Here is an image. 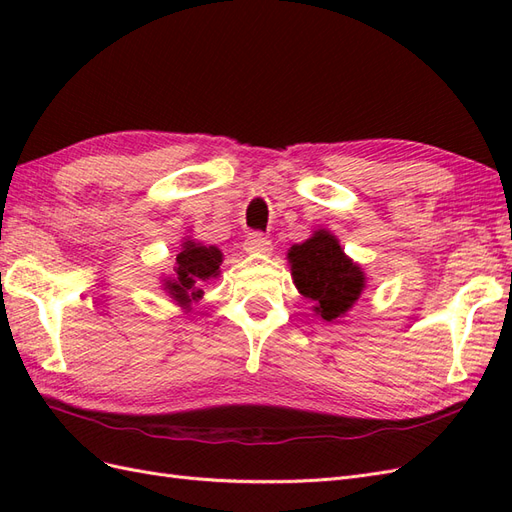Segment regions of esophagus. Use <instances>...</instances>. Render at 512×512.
I'll return each instance as SVG.
<instances>
[{
    "label": "esophagus",
    "mask_w": 512,
    "mask_h": 512,
    "mask_svg": "<svg viewBox=\"0 0 512 512\" xmlns=\"http://www.w3.org/2000/svg\"><path fill=\"white\" fill-rule=\"evenodd\" d=\"M245 250L247 252H258V254H269L271 252V239L262 235V232H252V235L245 239Z\"/></svg>",
    "instance_id": "34e87169"
}]
</instances>
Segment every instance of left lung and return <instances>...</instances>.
<instances>
[{
	"instance_id": "obj_1",
	"label": "left lung",
	"mask_w": 512,
	"mask_h": 512,
	"mask_svg": "<svg viewBox=\"0 0 512 512\" xmlns=\"http://www.w3.org/2000/svg\"><path fill=\"white\" fill-rule=\"evenodd\" d=\"M288 260L294 286L327 322L346 314L365 288L361 267L354 265L327 230H318L312 239L292 245Z\"/></svg>"
}]
</instances>
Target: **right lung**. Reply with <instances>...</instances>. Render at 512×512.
Segmentation results:
<instances>
[{"instance_id":"right-lung-1","label":"right lung","mask_w":512,"mask_h":512,"mask_svg":"<svg viewBox=\"0 0 512 512\" xmlns=\"http://www.w3.org/2000/svg\"><path fill=\"white\" fill-rule=\"evenodd\" d=\"M222 252L213 245H200L194 241H185L183 250L177 254V277L166 282L168 292L181 305H190L194 299H200V286L207 284L211 277L220 275Z\"/></svg>"}]
</instances>
